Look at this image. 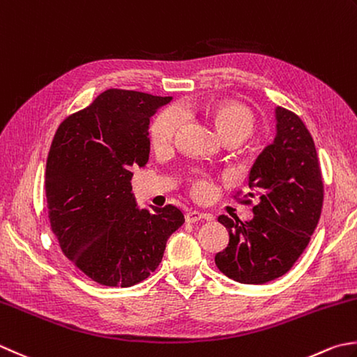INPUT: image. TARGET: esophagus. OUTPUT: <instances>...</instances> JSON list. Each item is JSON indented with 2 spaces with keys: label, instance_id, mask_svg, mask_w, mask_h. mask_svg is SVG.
<instances>
[{
  "label": "esophagus",
  "instance_id": "34e87169",
  "mask_svg": "<svg viewBox=\"0 0 357 357\" xmlns=\"http://www.w3.org/2000/svg\"><path fill=\"white\" fill-rule=\"evenodd\" d=\"M202 218L208 220V218H211V216L206 215V213H202V212H199V211H188V212L185 213V221H187V222H198V221L202 220Z\"/></svg>",
  "mask_w": 357,
  "mask_h": 357
}]
</instances>
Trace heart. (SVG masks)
<instances>
[{
  "mask_svg": "<svg viewBox=\"0 0 357 357\" xmlns=\"http://www.w3.org/2000/svg\"><path fill=\"white\" fill-rule=\"evenodd\" d=\"M187 111H199L215 123L220 135L227 137H238L240 141L246 139L254 130V114L246 105L235 100H221L208 103L206 107L187 105ZM184 123V113L178 107H169L160 111L155 117L150 128V137L156 149L170 146ZM192 192L202 198L211 192V181L204 174H197L192 179Z\"/></svg>",
  "mask_w": 357,
  "mask_h": 357,
  "instance_id": "heart-1",
  "label": "heart"
}]
</instances>
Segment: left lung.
<instances>
[{
    "label": "left lung",
    "instance_id": "left-lung-1",
    "mask_svg": "<svg viewBox=\"0 0 357 357\" xmlns=\"http://www.w3.org/2000/svg\"><path fill=\"white\" fill-rule=\"evenodd\" d=\"M277 136L250 170V192L240 198L254 206L243 222L221 215L229 232L227 248L215 255L222 274L235 282L263 284L284 275L317 227L324 206V179L311 132L292 111L277 108Z\"/></svg>",
    "mask_w": 357,
    "mask_h": 357
}]
</instances>
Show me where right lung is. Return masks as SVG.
<instances>
[{
  "instance_id": "1",
  "label": "right lung",
  "mask_w": 357,
  "mask_h": 357,
  "mask_svg": "<svg viewBox=\"0 0 357 357\" xmlns=\"http://www.w3.org/2000/svg\"><path fill=\"white\" fill-rule=\"evenodd\" d=\"M170 99L107 89L52 139L45 174L51 229L74 266L103 286L145 280L184 222L173 204L139 211L130 183L149 162L150 117Z\"/></svg>"
}]
</instances>
